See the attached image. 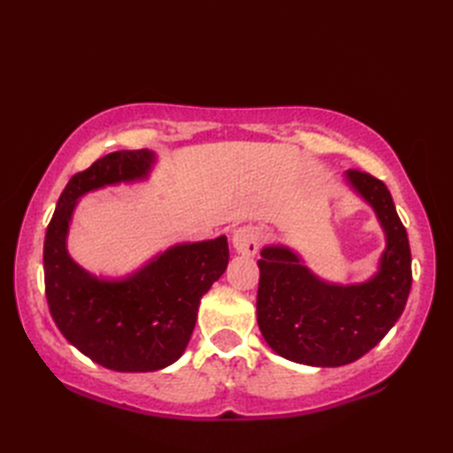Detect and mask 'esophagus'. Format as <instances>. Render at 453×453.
<instances>
[{
  "label": "esophagus",
  "instance_id": "1",
  "mask_svg": "<svg viewBox=\"0 0 453 453\" xmlns=\"http://www.w3.org/2000/svg\"><path fill=\"white\" fill-rule=\"evenodd\" d=\"M232 243L239 253L251 257L258 251V243H261V234H258V229L253 227V226L237 227L234 232Z\"/></svg>",
  "mask_w": 453,
  "mask_h": 453
}]
</instances>
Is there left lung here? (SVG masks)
Here are the masks:
<instances>
[{"instance_id":"left-lung-1","label":"left lung","mask_w":453,"mask_h":453,"mask_svg":"<svg viewBox=\"0 0 453 453\" xmlns=\"http://www.w3.org/2000/svg\"><path fill=\"white\" fill-rule=\"evenodd\" d=\"M346 180L386 232L388 245L373 278L329 284L282 245L265 247L257 263L258 329L276 354L297 364L336 368L362 358L397 323L411 292L409 237L388 187L358 169L346 171Z\"/></svg>"}]
</instances>
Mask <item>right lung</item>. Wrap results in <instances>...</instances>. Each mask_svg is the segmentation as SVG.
Here are the masks:
<instances>
[{
	"instance_id": "right-lung-1",
	"label": "right lung",
	"mask_w": 453,
	"mask_h": 453,
	"mask_svg": "<svg viewBox=\"0 0 453 453\" xmlns=\"http://www.w3.org/2000/svg\"><path fill=\"white\" fill-rule=\"evenodd\" d=\"M156 153L112 151L67 182L44 237L46 302L58 329L88 358L114 372H156L180 358L200 297L226 273V235L180 243L122 280L91 276L67 253L78 198L150 175Z\"/></svg>"
}]
</instances>
